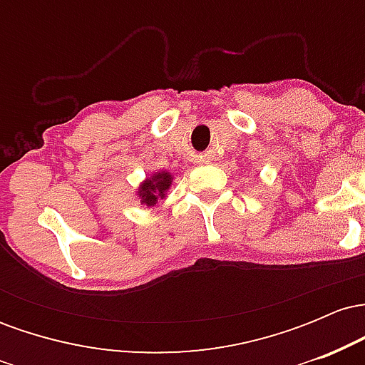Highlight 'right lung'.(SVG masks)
<instances>
[{
    "label": "right lung",
    "instance_id": "obj_1",
    "mask_svg": "<svg viewBox=\"0 0 365 365\" xmlns=\"http://www.w3.org/2000/svg\"><path fill=\"white\" fill-rule=\"evenodd\" d=\"M171 182H173V175H171L170 171H153L149 177H145L139 188H137L135 195L139 197L142 206L154 207L159 199H165L166 192H168L171 187Z\"/></svg>",
    "mask_w": 365,
    "mask_h": 365
}]
</instances>
